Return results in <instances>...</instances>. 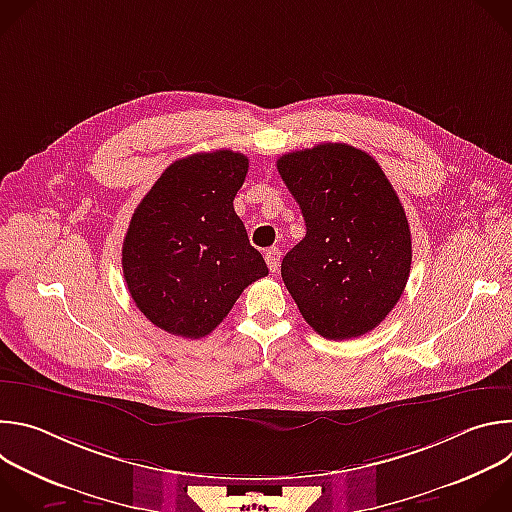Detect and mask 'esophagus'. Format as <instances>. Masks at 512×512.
<instances>
[{
    "label": "esophagus",
    "instance_id": "esophagus-1",
    "mask_svg": "<svg viewBox=\"0 0 512 512\" xmlns=\"http://www.w3.org/2000/svg\"><path fill=\"white\" fill-rule=\"evenodd\" d=\"M279 257H281L279 249H269V251H265V263H267V267H269L271 273H275V271L279 269Z\"/></svg>",
    "mask_w": 512,
    "mask_h": 512
}]
</instances>
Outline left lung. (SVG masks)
I'll use <instances>...</instances> for the list:
<instances>
[{
  "instance_id": "obj_1",
  "label": "left lung",
  "mask_w": 512,
  "mask_h": 512,
  "mask_svg": "<svg viewBox=\"0 0 512 512\" xmlns=\"http://www.w3.org/2000/svg\"><path fill=\"white\" fill-rule=\"evenodd\" d=\"M277 170L300 204L306 237L281 261L304 320L328 340L377 328L411 269L405 210L381 166L348 143L285 154Z\"/></svg>"
}]
</instances>
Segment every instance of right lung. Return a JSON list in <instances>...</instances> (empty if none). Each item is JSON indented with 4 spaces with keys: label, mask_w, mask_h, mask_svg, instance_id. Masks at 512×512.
<instances>
[{
    "label": "right lung",
    "mask_w": 512,
    "mask_h": 512,
    "mask_svg": "<svg viewBox=\"0 0 512 512\" xmlns=\"http://www.w3.org/2000/svg\"><path fill=\"white\" fill-rule=\"evenodd\" d=\"M247 170V156L233 150L192 154L168 166L137 204L123 275L131 300L158 328L202 338L269 273L233 206Z\"/></svg>",
    "instance_id": "add662e5"
}]
</instances>
